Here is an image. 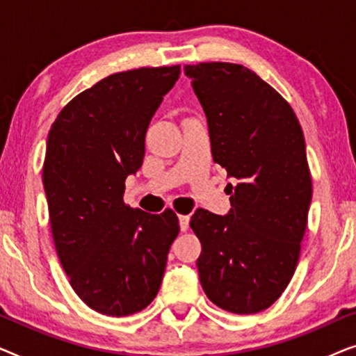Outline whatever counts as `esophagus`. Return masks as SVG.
Wrapping results in <instances>:
<instances>
[{
    "label": "esophagus",
    "mask_w": 356,
    "mask_h": 356,
    "mask_svg": "<svg viewBox=\"0 0 356 356\" xmlns=\"http://www.w3.org/2000/svg\"><path fill=\"white\" fill-rule=\"evenodd\" d=\"M178 220H179V228H181V232H186L189 227V216H179Z\"/></svg>",
    "instance_id": "esophagus-1"
}]
</instances>
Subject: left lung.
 <instances>
[{"instance_id": "left-lung-1", "label": "left lung", "mask_w": 356, "mask_h": 356, "mask_svg": "<svg viewBox=\"0 0 356 356\" xmlns=\"http://www.w3.org/2000/svg\"><path fill=\"white\" fill-rule=\"evenodd\" d=\"M207 116L213 162L235 178L232 209H197L199 280L207 298L235 314L269 308L298 264L313 183L305 136L289 102L233 63L184 66Z\"/></svg>"}]
</instances>
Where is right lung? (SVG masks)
Here are the masks:
<instances>
[{
    "mask_svg": "<svg viewBox=\"0 0 356 356\" xmlns=\"http://www.w3.org/2000/svg\"><path fill=\"white\" fill-rule=\"evenodd\" d=\"M179 72L177 65L105 77L76 95L48 133L43 188L53 241L72 290L100 314L121 318L152 303L178 236L172 209H131L123 194Z\"/></svg>",
    "mask_w": 356,
    "mask_h": 356,
    "instance_id": "add662e5",
    "label": "right lung"
}]
</instances>
